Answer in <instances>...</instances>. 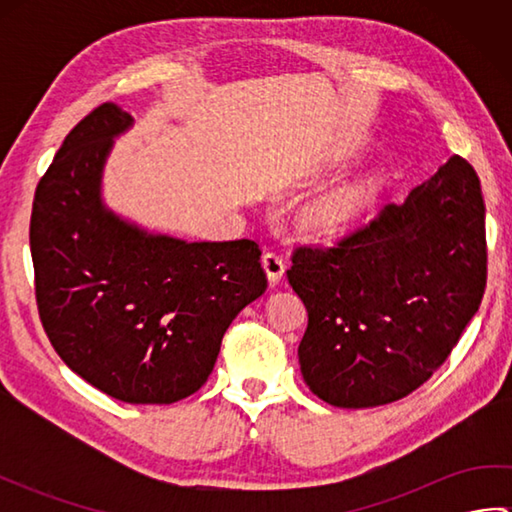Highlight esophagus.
Wrapping results in <instances>:
<instances>
[{"label":"esophagus","instance_id":"obj_1","mask_svg":"<svg viewBox=\"0 0 512 512\" xmlns=\"http://www.w3.org/2000/svg\"><path fill=\"white\" fill-rule=\"evenodd\" d=\"M262 266H264V270H266L270 284H277V281L286 275V262H284V257H281L279 253H273V250H268V253H264Z\"/></svg>","mask_w":512,"mask_h":512}]
</instances>
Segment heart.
Segmentation results:
<instances>
[{
  "instance_id": "heart-1",
  "label": "heart",
  "mask_w": 512,
  "mask_h": 512,
  "mask_svg": "<svg viewBox=\"0 0 512 512\" xmlns=\"http://www.w3.org/2000/svg\"><path fill=\"white\" fill-rule=\"evenodd\" d=\"M367 198L369 187H365V184H345V187L334 189L314 200L303 217H306L310 231L330 235L350 224L363 211Z\"/></svg>"
}]
</instances>
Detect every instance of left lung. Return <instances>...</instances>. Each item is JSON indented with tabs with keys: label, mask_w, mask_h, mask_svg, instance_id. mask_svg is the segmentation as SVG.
Listing matches in <instances>:
<instances>
[{
	"label": "left lung",
	"mask_w": 512,
	"mask_h": 512,
	"mask_svg": "<svg viewBox=\"0 0 512 512\" xmlns=\"http://www.w3.org/2000/svg\"><path fill=\"white\" fill-rule=\"evenodd\" d=\"M480 178L460 156L332 248L299 246L306 385L343 409L409 396L458 345L486 288Z\"/></svg>",
	"instance_id": "8db88e82"
}]
</instances>
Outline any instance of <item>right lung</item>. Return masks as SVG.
I'll use <instances>...</instances> for the list:
<instances>
[{
  "mask_svg": "<svg viewBox=\"0 0 512 512\" xmlns=\"http://www.w3.org/2000/svg\"><path fill=\"white\" fill-rule=\"evenodd\" d=\"M134 118L114 103L65 136L30 217L39 317L74 374L116 400L171 405L195 394L228 325L268 286L253 239L184 242L107 209L103 169Z\"/></svg>",
  "mask_w": 512,
  "mask_h": 512,
  "instance_id": "right-lung-1",
  "label": "right lung"
}]
</instances>
